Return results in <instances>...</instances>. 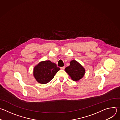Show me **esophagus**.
Returning <instances> with one entry per match:
<instances>
[{
	"mask_svg": "<svg viewBox=\"0 0 120 120\" xmlns=\"http://www.w3.org/2000/svg\"><path fill=\"white\" fill-rule=\"evenodd\" d=\"M65 68V67L64 66H63V67H60V69H62V70H64V69Z\"/></svg>",
	"mask_w": 120,
	"mask_h": 120,
	"instance_id": "34e87169",
	"label": "esophagus"
}]
</instances>
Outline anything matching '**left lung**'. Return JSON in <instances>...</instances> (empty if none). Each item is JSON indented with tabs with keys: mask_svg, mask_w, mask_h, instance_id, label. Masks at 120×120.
<instances>
[{
	"mask_svg": "<svg viewBox=\"0 0 120 120\" xmlns=\"http://www.w3.org/2000/svg\"><path fill=\"white\" fill-rule=\"evenodd\" d=\"M65 71L74 81L81 79L85 73V68L75 60L71 61L70 65L65 68Z\"/></svg>",
	"mask_w": 120,
	"mask_h": 120,
	"instance_id": "obj_1",
	"label": "left lung"
}]
</instances>
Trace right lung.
Masks as SVG:
<instances>
[{"instance_id": "obj_1", "label": "right lung", "mask_w": 120, "mask_h": 120, "mask_svg": "<svg viewBox=\"0 0 120 120\" xmlns=\"http://www.w3.org/2000/svg\"><path fill=\"white\" fill-rule=\"evenodd\" d=\"M59 70L55 63L50 60L43 61L34 67L33 75L38 82L45 84L53 79Z\"/></svg>"}]
</instances>
